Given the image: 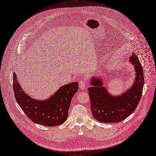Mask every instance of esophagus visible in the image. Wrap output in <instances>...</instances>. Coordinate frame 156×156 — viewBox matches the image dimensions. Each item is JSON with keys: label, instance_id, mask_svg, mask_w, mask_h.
Segmentation results:
<instances>
[{"label": "esophagus", "instance_id": "esophagus-1", "mask_svg": "<svg viewBox=\"0 0 156 156\" xmlns=\"http://www.w3.org/2000/svg\"><path fill=\"white\" fill-rule=\"evenodd\" d=\"M87 85L86 83V80L84 78L81 79L79 81V87H80V89L84 90L87 87Z\"/></svg>", "mask_w": 156, "mask_h": 156}]
</instances>
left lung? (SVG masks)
Returning a JSON list of instances; mask_svg holds the SVG:
<instances>
[{
    "label": "left lung",
    "mask_w": 156,
    "mask_h": 156,
    "mask_svg": "<svg viewBox=\"0 0 156 156\" xmlns=\"http://www.w3.org/2000/svg\"><path fill=\"white\" fill-rule=\"evenodd\" d=\"M135 69L133 85L119 96H114L104 87L101 77H92L87 89L93 117L100 122H119L129 116L136 109L144 87V73L139 60L134 53L129 60Z\"/></svg>",
    "instance_id": "obj_1"
}]
</instances>
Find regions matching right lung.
Instances as JSON below:
<instances>
[{
  "label": "right lung",
  "mask_w": 156,
  "mask_h": 156,
  "mask_svg": "<svg viewBox=\"0 0 156 156\" xmlns=\"http://www.w3.org/2000/svg\"><path fill=\"white\" fill-rule=\"evenodd\" d=\"M78 87L77 82L69 83L60 87L49 99L38 101L23 90L16 74H13V89L19 105L32 122L47 127L59 126L66 121L72 99Z\"/></svg>",
  "instance_id": "add662e5"
}]
</instances>
